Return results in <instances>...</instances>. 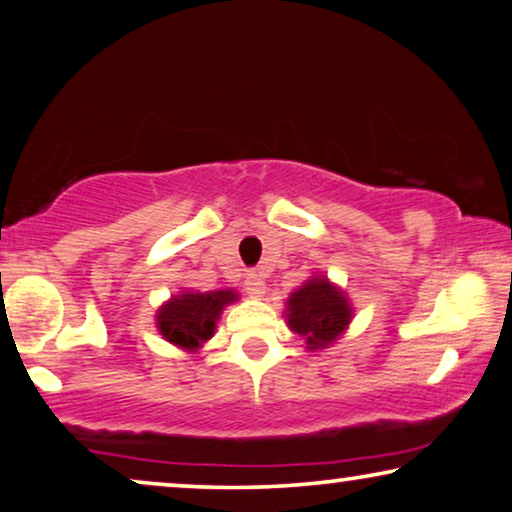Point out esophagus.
<instances>
[{
    "mask_svg": "<svg viewBox=\"0 0 512 512\" xmlns=\"http://www.w3.org/2000/svg\"><path fill=\"white\" fill-rule=\"evenodd\" d=\"M245 290H248L250 297H262L264 295V281L257 274H250L248 281H245Z\"/></svg>",
    "mask_w": 512,
    "mask_h": 512,
    "instance_id": "34e87169",
    "label": "esophagus"
}]
</instances>
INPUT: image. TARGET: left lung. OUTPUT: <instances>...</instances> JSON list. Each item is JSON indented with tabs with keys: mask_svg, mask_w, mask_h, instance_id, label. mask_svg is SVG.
<instances>
[{
	"mask_svg": "<svg viewBox=\"0 0 512 512\" xmlns=\"http://www.w3.org/2000/svg\"><path fill=\"white\" fill-rule=\"evenodd\" d=\"M351 309L346 297L327 278H311L288 299V325L306 339L309 349H320L346 330Z\"/></svg>",
	"mask_w": 512,
	"mask_h": 512,
	"instance_id": "8db88e82",
	"label": "left lung"
}]
</instances>
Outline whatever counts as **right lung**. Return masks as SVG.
Instances as JSON below:
<instances>
[{"instance_id":"obj_1","label":"right lung","mask_w":512,"mask_h":512,"mask_svg":"<svg viewBox=\"0 0 512 512\" xmlns=\"http://www.w3.org/2000/svg\"><path fill=\"white\" fill-rule=\"evenodd\" d=\"M236 292H187V295L173 297L161 306L156 325L161 335L182 349L194 351L213 337L215 323L220 318L224 304L234 302Z\"/></svg>"}]
</instances>
